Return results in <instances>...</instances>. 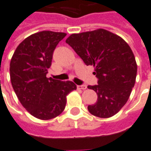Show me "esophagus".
<instances>
[{
  "label": "esophagus",
  "instance_id": "34e87169",
  "mask_svg": "<svg viewBox=\"0 0 151 151\" xmlns=\"http://www.w3.org/2000/svg\"><path fill=\"white\" fill-rule=\"evenodd\" d=\"M78 89H82V90H85L86 89V85H80V86H77Z\"/></svg>",
  "mask_w": 151,
  "mask_h": 151
}]
</instances>
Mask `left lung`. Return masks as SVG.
Listing matches in <instances>:
<instances>
[{
	"label": "left lung",
	"mask_w": 151,
	"mask_h": 151,
	"mask_svg": "<svg viewBox=\"0 0 151 151\" xmlns=\"http://www.w3.org/2000/svg\"><path fill=\"white\" fill-rule=\"evenodd\" d=\"M86 65L95 67L98 84L88 86L97 101L88 111L99 118H109L127 103L134 86L137 65L132 50L119 36L105 29L74 33L66 39Z\"/></svg>",
	"instance_id": "left-lung-1"
}]
</instances>
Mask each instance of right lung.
Returning a JSON list of instances; mask_svg holds the SVG:
<instances>
[{
	"label": "right lung",
	"instance_id": "1",
	"mask_svg": "<svg viewBox=\"0 0 151 151\" xmlns=\"http://www.w3.org/2000/svg\"><path fill=\"white\" fill-rule=\"evenodd\" d=\"M65 32L42 31L32 34L18 46L10 60V81L26 110L42 120L54 119L64 111L66 96L77 86L71 81L46 78L58 43Z\"/></svg>",
	"mask_w": 151,
	"mask_h": 151
}]
</instances>
